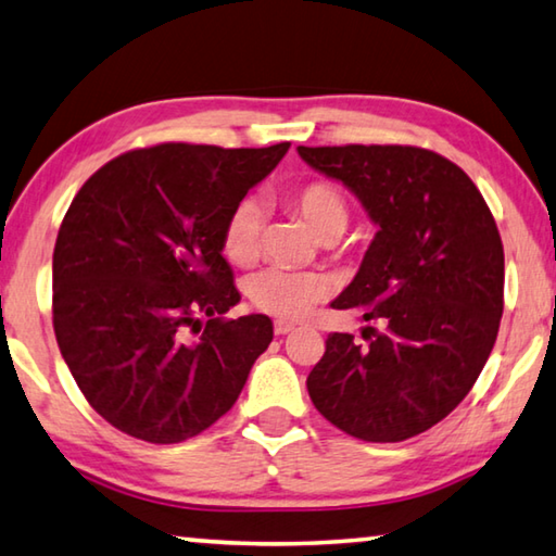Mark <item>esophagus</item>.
<instances>
[{
  "label": "esophagus",
  "mask_w": 556,
  "mask_h": 556,
  "mask_svg": "<svg viewBox=\"0 0 556 556\" xmlns=\"http://www.w3.org/2000/svg\"><path fill=\"white\" fill-rule=\"evenodd\" d=\"M294 324H291V321H285V318H277V321H275V333L277 336H287V333H291V331H294Z\"/></svg>",
  "instance_id": "esophagus-1"
}]
</instances>
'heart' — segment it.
I'll return each mask as SVG.
<instances>
[{
  "instance_id": "1",
  "label": "heart",
  "mask_w": 556,
  "mask_h": 556,
  "mask_svg": "<svg viewBox=\"0 0 556 556\" xmlns=\"http://www.w3.org/2000/svg\"><path fill=\"white\" fill-rule=\"evenodd\" d=\"M287 208L312 230L318 240H331L341 235L351 218V208L341 188L324 178L299 184L281 195ZM265 218L255 201H242L228 215L223 230V252L232 265H255L262 248ZM328 279L318 271H289L279 267L262 269L250 279V304L269 316L301 318L312 312L318 301L328 296Z\"/></svg>"
}]
</instances>
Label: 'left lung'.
<instances>
[{
	"label": "left lung",
	"instance_id": "left-lung-1",
	"mask_svg": "<svg viewBox=\"0 0 556 556\" xmlns=\"http://www.w3.org/2000/svg\"><path fill=\"white\" fill-rule=\"evenodd\" d=\"M341 181L378 232L333 301L368 326L331 333L308 372L314 407L345 434L404 441L454 412L491 355L503 316L505 255L476 184L437 152L400 144L299 147Z\"/></svg>",
	"mask_w": 556,
	"mask_h": 556
}]
</instances>
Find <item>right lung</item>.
Returning <instances> with one entry per match:
<instances>
[{"instance_id":"1","label":"right lung","mask_w":556,"mask_h":556,"mask_svg":"<svg viewBox=\"0 0 556 556\" xmlns=\"http://www.w3.org/2000/svg\"><path fill=\"white\" fill-rule=\"evenodd\" d=\"M287 149H135L75 193L53 250V331L80 392L115 429L178 444L240 397L275 328L265 314L223 318L240 301L223 230Z\"/></svg>"}]
</instances>
